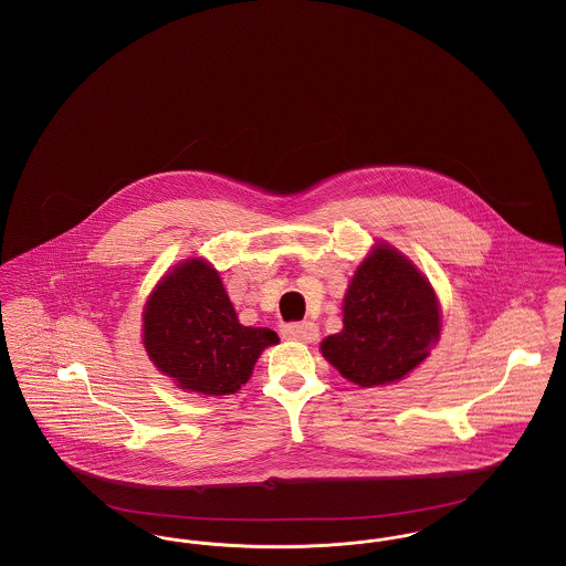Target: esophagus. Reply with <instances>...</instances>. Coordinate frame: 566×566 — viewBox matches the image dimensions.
Wrapping results in <instances>:
<instances>
[{"instance_id": "obj_1", "label": "esophagus", "mask_w": 566, "mask_h": 566, "mask_svg": "<svg viewBox=\"0 0 566 566\" xmlns=\"http://www.w3.org/2000/svg\"><path fill=\"white\" fill-rule=\"evenodd\" d=\"M282 337L291 339V342H301V344H310L316 342L318 337V326L312 323H291L282 328Z\"/></svg>"}]
</instances>
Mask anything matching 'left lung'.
<instances>
[{"label": "left lung", "instance_id": "left-lung-1", "mask_svg": "<svg viewBox=\"0 0 566 566\" xmlns=\"http://www.w3.org/2000/svg\"><path fill=\"white\" fill-rule=\"evenodd\" d=\"M439 303L429 280L405 256L379 245L352 277L344 328L321 344L323 356L363 388L397 381L439 339Z\"/></svg>", "mask_w": 566, "mask_h": 566}]
</instances>
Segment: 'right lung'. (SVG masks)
Listing matches in <instances>:
<instances>
[{
  "instance_id": "1",
  "label": "right lung",
  "mask_w": 566,
  "mask_h": 566,
  "mask_svg": "<svg viewBox=\"0 0 566 566\" xmlns=\"http://www.w3.org/2000/svg\"><path fill=\"white\" fill-rule=\"evenodd\" d=\"M273 344L271 328L240 324L218 271L199 259L165 275L144 310L148 356L190 392H238Z\"/></svg>"
}]
</instances>
